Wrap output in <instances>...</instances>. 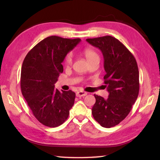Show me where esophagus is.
<instances>
[{
	"label": "esophagus",
	"instance_id": "1",
	"mask_svg": "<svg viewBox=\"0 0 160 160\" xmlns=\"http://www.w3.org/2000/svg\"><path fill=\"white\" fill-rule=\"evenodd\" d=\"M88 93L85 92H83V91H79V92H76V96L78 97H85L86 96Z\"/></svg>",
	"mask_w": 160,
	"mask_h": 160
}]
</instances>
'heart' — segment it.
<instances>
[{
    "instance_id": "obj_1",
    "label": "heart",
    "mask_w": 160,
    "mask_h": 160,
    "mask_svg": "<svg viewBox=\"0 0 160 160\" xmlns=\"http://www.w3.org/2000/svg\"><path fill=\"white\" fill-rule=\"evenodd\" d=\"M83 55L85 56L86 60L88 61V63H91V62L95 61H99L100 60L99 53L92 48H85L83 51ZM63 63L66 67H68L72 64V56L70 53H68L66 56Z\"/></svg>"
}]
</instances>
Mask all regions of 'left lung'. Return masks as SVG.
<instances>
[{
    "instance_id": "1",
    "label": "left lung",
    "mask_w": 160,
    "mask_h": 160,
    "mask_svg": "<svg viewBox=\"0 0 160 160\" xmlns=\"http://www.w3.org/2000/svg\"><path fill=\"white\" fill-rule=\"evenodd\" d=\"M86 41L98 48L104 56V79L109 97L94 94V118L104 128L121 122L131 112L139 93V71L133 55L117 39L104 36Z\"/></svg>"
}]
</instances>
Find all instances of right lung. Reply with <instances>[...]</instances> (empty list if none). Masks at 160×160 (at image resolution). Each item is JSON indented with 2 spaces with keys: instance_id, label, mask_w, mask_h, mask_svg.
<instances>
[{
  "instance_id": "obj_1",
  "label": "right lung",
  "mask_w": 160,
  "mask_h": 160,
  "mask_svg": "<svg viewBox=\"0 0 160 160\" xmlns=\"http://www.w3.org/2000/svg\"><path fill=\"white\" fill-rule=\"evenodd\" d=\"M80 39L51 36L43 39L27 54L21 70L22 94L38 121L55 128L63 124L74 104L75 93L54 88L61 63Z\"/></svg>"
}]
</instances>
